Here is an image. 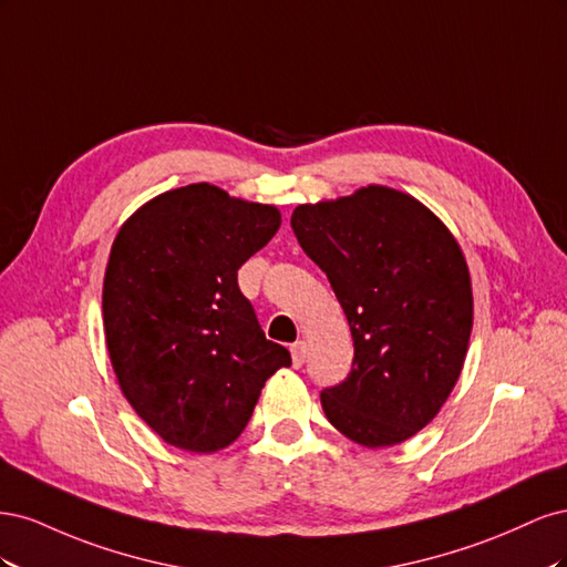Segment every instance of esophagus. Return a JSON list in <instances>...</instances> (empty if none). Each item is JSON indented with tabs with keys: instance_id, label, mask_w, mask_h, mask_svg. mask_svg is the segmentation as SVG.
<instances>
[{
	"instance_id": "obj_1",
	"label": "esophagus",
	"mask_w": 567,
	"mask_h": 567,
	"mask_svg": "<svg viewBox=\"0 0 567 567\" xmlns=\"http://www.w3.org/2000/svg\"><path fill=\"white\" fill-rule=\"evenodd\" d=\"M290 354H293V367L300 369L305 364V357H307V342L305 340H298L290 346Z\"/></svg>"
}]
</instances>
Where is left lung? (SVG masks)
I'll return each mask as SVG.
<instances>
[{
    "mask_svg": "<svg viewBox=\"0 0 567 567\" xmlns=\"http://www.w3.org/2000/svg\"><path fill=\"white\" fill-rule=\"evenodd\" d=\"M290 227L329 277L354 342L348 379L321 392L326 419L369 450L414 437L447 402L468 352L473 288L454 234L381 184L302 203Z\"/></svg>",
    "mask_w": 567,
    "mask_h": 567,
    "instance_id": "8db88e82",
    "label": "left lung"
}]
</instances>
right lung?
<instances>
[{
  "instance_id": "obj_1",
  "label": "right lung",
  "mask_w": 567,
  "mask_h": 567,
  "mask_svg": "<svg viewBox=\"0 0 567 567\" xmlns=\"http://www.w3.org/2000/svg\"><path fill=\"white\" fill-rule=\"evenodd\" d=\"M281 227L277 205L200 182L146 200L120 227L104 277L120 390L167 444L225 450L290 352L265 338L236 271Z\"/></svg>"
}]
</instances>
